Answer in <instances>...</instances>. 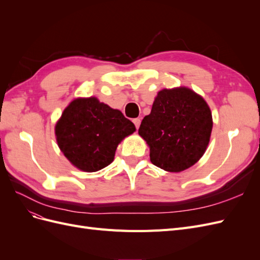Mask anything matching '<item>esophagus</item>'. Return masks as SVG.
I'll return each instance as SVG.
<instances>
[{
	"mask_svg": "<svg viewBox=\"0 0 260 260\" xmlns=\"http://www.w3.org/2000/svg\"><path fill=\"white\" fill-rule=\"evenodd\" d=\"M133 123H135L136 128H137V129H139L140 124H141V119H140V118H135V119H133Z\"/></svg>",
	"mask_w": 260,
	"mask_h": 260,
	"instance_id": "obj_1",
	"label": "esophagus"
}]
</instances>
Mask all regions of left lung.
<instances>
[{"instance_id":"8db88e82","label":"left lung","mask_w":260,"mask_h":260,"mask_svg":"<svg viewBox=\"0 0 260 260\" xmlns=\"http://www.w3.org/2000/svg\"><path fill=\"white\" fill-rule=\"evenodd\" d=\"M211 129V113L203 98L187 88L164 89L141 122L139 135L149 145L152 164L179 172L205 153Z\"/></svg>"}]
</instances>
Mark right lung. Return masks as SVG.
I'll return each instance as SVG.
<instances>
[{
    "label": "right lung",
    "instance_id": "add662e5",
    "mask_svg": "<svg viewBox=\"0 0 260 260\" xmlns=\"http://www.w3.org/2000/svg\"><path fill=\"white\" fill-rule=\"evenodd\" d=\"M136 127L120 111L95 98L77 99L55 127L59 148L77 168L93 172L108 166L118 143Z\"/></svg>",
    "mask_w": 260,
    "mask_h": 260
}]
</instances>
